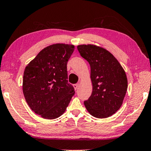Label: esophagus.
Listing matches in <instances>:
<instances>
[{
	"label": "esophagus",
	"mask_w": 151,
	"mask_h": 151,
	"mask_svg": "<svg viewBox=\"0 0 151 151\" xmlns=\"http://www.w3.org/2000/svg\"><path fill=\"white\" fill-rule=\"evenodd\" d=\"M78 87H79V84H78V83H76V84L74 85V87H75V89H77L78 88Z\"/></svg>",
	"instance_id": "1"
}]
</instances>
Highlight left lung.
<instances>
[{"instance_id": "left-lung-1", "label": "left lung", "mask_w": 151, "mask_h": 151, "mask_svg": "<svg viewBox=\"0 0 151 151\" xmlns=\"http://www.w3.org/2000/svg\"><path fill=\"white\" fill-rule=\"evenodd\" d=\"M80 55L89 62L93 91L84 104L96 118L112 115L122 105L127 89L124 70L109 51L93 45L77 46Z\"/></svg>"}]
</instances>
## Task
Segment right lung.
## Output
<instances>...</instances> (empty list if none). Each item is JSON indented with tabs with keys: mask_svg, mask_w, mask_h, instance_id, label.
<instances>
[{
	"mask_svg": "<svg viewBox=\"0 0 151 151\" xmlns=\"http://www.w3.org/2000/svg\"><path fill=\"white\" fill-rule=\"evenodd\" d=\"M74 50L72 45H52L40 51L26 67L24 97L30 109L42 118L61 116L75 95V89L67 80V63Z\"/></svg>",
	"mask_w": 151,
	"mask_h": 151,
	"instance_id": "obj_1",
	"label": "right lung"
}]
</instances>
